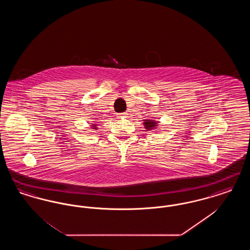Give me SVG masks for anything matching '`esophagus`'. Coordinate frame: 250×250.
Here are the masks:
<instances>
[{
  "instance_id": "esophagus-1",
  "label": "esophagus",
  "mask_w": 250,
  "mask_h": 250,
  "mask_svg": "<svg viewBox=\"0 0 250 250\" xmlns=\"http://www.w3.org/2000/svg\"><path fill=\"white\" fill-rule=\"evenodd\" d=\"M126 116H127V113H120V114L117 115V117L120 118V119H121V118H125V117H126Z\"/></svg>"
}]
</instances>
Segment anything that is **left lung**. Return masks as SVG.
<instances>
[{"label":"left lung","instance_id":"1","mask_svg":"<svg viewBox=\"0 0 250 250\" xmlns=\"http://www.w3.org/2000/svg\"><path fill=\"white\" fill-rule=\"evenodd\" d=\"M143 125H144V128L147 130H158L159 129V123L155 120H144Z\"/></svg>","mask_w":250,"mask_h":250}]
</instances>
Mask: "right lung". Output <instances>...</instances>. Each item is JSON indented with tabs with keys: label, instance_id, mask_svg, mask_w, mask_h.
I'll use <instances>...</instances> for the list:
<instances>
[{
	"label": "right lung",
	"instance_id": "obj_1",
	"mask_svg": "<svg viewBox=\"0 0 250 250\" xmlns=\"http://www.w3.org/2000/svg\"><path fill=\"white\" fill-rule=\"evenodd\" d=\"M91 128L97 130V129H98V128H97V124H91Z\"/></svg>",
	"mask_w": 250,
	"mask_h": 250
}]
</instances>
